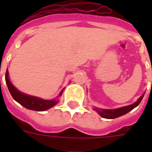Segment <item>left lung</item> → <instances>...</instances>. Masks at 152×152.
I'll return each mask as SVG.
<instances>
[{"mask_svg": "<svg viewBox=\"0 0 152 152\" xmlns=\"http://www.w3.org/2000/svg\"><path fill=\"white\" fill-rule=\"evenodd\" d=\"M144 95H141L140 97L138 99L137 102H135L134 103L129 106H124V107H121V108L115 109V110H105V109H99L97 107L94 108V110H95L101 117L104 118H107V119H113V118H119L121 116L125 115L127 113L133 110L135 107H137L141 102L142 99L144 98Z\"/></svg>", "mask_w": 152, "mask_h": 152, "instance_id": "obj_1", "label": "left lung"}]
</instances>
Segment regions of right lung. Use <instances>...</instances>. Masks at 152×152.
Listing matches in <instances>:
<instances>
[{
  "instance_id": "right-lung-1",
  "label": "right lung",
  "mask_w": 152,
  "mask_h": 152,
  "mask_svg": "<svg viewBox=\"0 0 152 152\" xmlns=\"http://www.w3.org/2000/svg\"><path fill=\"white\" fill-rule=\"evenodd\" d=\"M5 81L8 86V91L10 92L11 95L16 102H18L20 105L24 106L25 108L28 110L35 111H44L51 108L53 106H54L58 102L57 99L53 100H45L42 99L40 98L34 97V96H31V95H26L23 93L20 92V91H18L16 88L12 85V83H11L9 79H8V71L7 69L5 73ZM63 90L61 91L59 95H62Z\"/></svg>"
}]
</instances>
